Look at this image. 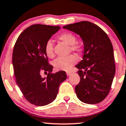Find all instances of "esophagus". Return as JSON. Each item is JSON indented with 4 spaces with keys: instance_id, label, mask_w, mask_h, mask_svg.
I'll use <instances>...</instances> for the list:
<instances>
[{
    "instance_id": "34e87169",
    "label": "esophagus",
    "mask_w": 126,
    "mask_h": 126,
    "mask_svg": "<svg viewBox=\"0 0 126 126\" xmlns=\"http://www.w3.org/2000/svg\"><path fill=\"white\" fill-rule=\"evenodd\" d=\"M71 74H72V73L70 72H66V75H67V76H70Z\"/></svg>"
}]
</instances>
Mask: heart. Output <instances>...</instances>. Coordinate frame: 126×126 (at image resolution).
Here are the masks:
<instances>
[{
    "label": "heart",
    "instance_id": "1",
    "mask_svg": "<svg viewBox=\"0 0 126 126\" xmlns=\"http://www.w3.org/2000/svg\"><path fill=\"white\" fill-rule=\"evenodd\" d=\"M58 39L70 45V49L73 52L80 54L82 52V47L79 44L77 43V37L74 34L70 32H63L58 36ZM44 52L48 58H53L54 56L53 44L51 40H48L45 44ZM78 61L75 55L71 54L66 57H59L54 60L53 65L57 70H69Z\"/></svg>",
    "mask_w": 126,
    "mask_h": 126
}]
</instances>
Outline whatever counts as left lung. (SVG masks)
Wrapping results in <instances>:
<instances>
[{
    "instance_id": "8db88e82",
    "label": "left lung",
    "mask_w": 126,
    "mask_h": 126,
    "mask_svg": "<svg viewBox=\"0 0 126 126\" xmlns=\"http://www.w3.org/2000/svg\"><path fill=\"white\" fill-rule=\"evenodd\" d=\"M63 28L79 34L84 44L83 60L76 66L80 77L79 83L75 87L77 96L85 103L101 102L110 92L115 73L111 42L102 29L89 21Z\"/></svg>"
}]
</instances>
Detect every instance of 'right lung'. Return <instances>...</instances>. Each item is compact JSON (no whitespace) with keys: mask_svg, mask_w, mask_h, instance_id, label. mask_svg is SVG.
<instances>
[{"mask_svg":"<svg viewBox=\"0 0 126 126\" xmlns=\"http://www.w3.org/2000/svg\"><path fill=\"white\" fill-rule=\"evenodd\" d=\"M60 26L34 24L25 29L14 45L12 64L16 82L24 98L32 105L43 106L56 99L60 85L66 79L64 71L52 73L44 52L46 42ZM44 71L47 78L42 77Z\"/></svg>","mask_w":126,"mask_h":126,"instance_id":"obj_1","label":"right lung"}]
</instances>
